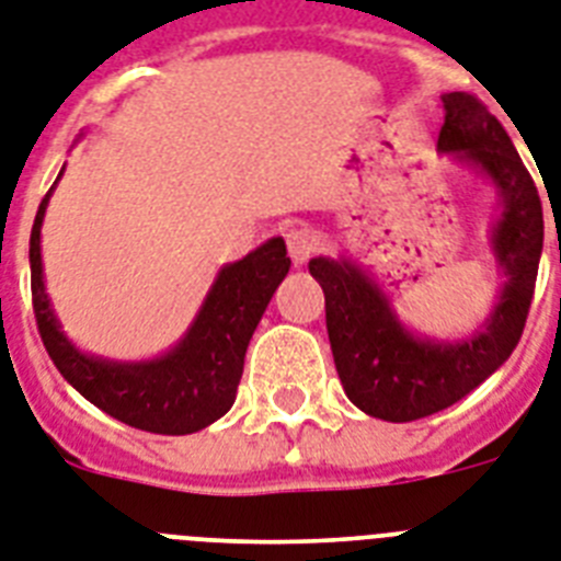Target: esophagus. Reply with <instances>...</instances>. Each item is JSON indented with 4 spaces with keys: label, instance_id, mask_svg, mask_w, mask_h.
<instances>
[{
    "label": "esophagus",
    "instance_id": "1",
    "mask_svg": "<svg viewBox=\"0 0 561 561\" xmlns=\"http://www.w3.org/2000/svg\"><path fill=\"white\" fill-rule=\"evenodd\" d=\"M285 242H288V253L294 259V265H302V262H308L317 253V237L305 225H290L285 230Z\"/></svg>",
    "mask_w": 561,
    "mask_h": 561
}]
</instances>
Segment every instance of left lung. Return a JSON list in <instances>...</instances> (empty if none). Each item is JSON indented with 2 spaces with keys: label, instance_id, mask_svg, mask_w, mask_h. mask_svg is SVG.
<instances>
[{
  "label": "left lung",
  "instance_id": "1",
  "mask_svg": "<svg viewBox=\"0 0 561 561\" xmlns=\"http://www.w3.org/2000/svg\"><path fill=\"white\" fill-rule=\"evenodd\" d=\"M439 148L456 150L496 182L505 216L493 230L499 265L507 271L484 331L459 345L422 342L390 313L374 282L347 262L310 259L324 290V319L339 379L359 411L385 422H413L445 411L488 379L519 345L534 299L545 219L542 199L502 122L473 93L442 96Z\"/></svg>",
  "mask_w": 561,
  "mask_h": 561
}]
</instances>
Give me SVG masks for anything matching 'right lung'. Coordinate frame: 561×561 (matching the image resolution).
<instances>
[{
    "instance_id": "obj_1",
    "label": "right lung",
    "mask_w": 561,
    "mask_h": 561,
    "mask_svg": "<svg viewBox=\"0 0 561 561\" xmlns=\"http://www.w3.org/2000/svg\"><path fill=\"white\" fill-rule=\"evenodd\" d=\"M50 191L31 230V296L36 328L59 374L99 411L139 431L182 436L225 416L237 399L248 342L290 267L285 242L271 239L225 267L182 345L168 356L148 365H113L82 356L62 336L50 310L39 253V228Z\"/></svg>"
}]
</instances>
